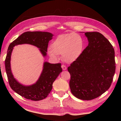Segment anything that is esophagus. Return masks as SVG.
<instances>
[{
  "label": "esophagus",
  "instance_id": "34e87169",
  "mask_svg": "<svg viewBox=\"0 0 121 121\" xmlns=\"http://www.w3.org/2000/svg\"><path fill=\"white\" fill-rule=\"evenodd\" d=\"M61 67H62V69L63 70H66V66L65 65H61Z\"/></svg>",
  "mask_w": 121,
  "mask_h": 121
}]
</instances>
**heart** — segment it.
Masks as SVG:
<instances>
[{
	"instance_id": "obj_1",
	"label": "heart",
	"mask_w": 121,
	"mask_h": 121,
	"mask_svg": "<svg viewBox=\"0 0 121 121\" xmlns=\"http://www.w3.org/2000/svg\"><path fill=\"white\" fill-rule=\"evenodd\" d=\"M84 45L83 38L74 33L59 35L53 41L48 54L53 59L58 58V54H62V58L66 62L76 60L83 51Z\"/></svg>"
}]
</instances>
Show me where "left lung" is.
<instances>
[{
    "mask_svg": "<svg viewBox=\"0 0 121 121\" xmlns=\"http://www.w3.org/2000/svg\"><path fill=\"white\" fill-rule=\"evenodd\" d=\"M88 45L68 68L72 94L78 98L91 100L108 89L115 72V52L109 41L97 32L85 33Z\"/></svg>",
    "mask_w": 121,
    "mask_h": 121,
    "instance_id": "obj_1",
    "label": "left lung"
}]
</instances>
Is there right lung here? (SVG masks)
I'll return each instance as SVG.
<instances>
[{"mask_svg":"<svg viewBox=\"0 0 121 121\" xmlns=\"http://www.w3.org/2000/svg\"><path fill=\"white\" fill-rule=\"evenodd\" d=\"M53 35L49 32H26L23 33L10 43L5 59V68L9 85L13 91L22 97L33 101L46 98L52 88L54 81L62 71L61 63L51 64L45 62L40 78L35 84L25 86L15 80L10 68V58L13 47L15 45L29 43L36 46L43 56L47 55L49 41Z\"/></svg>","mask_w":121,"mask_h":121,"instance_id":"1","label":"right lung"}]
</instances>
